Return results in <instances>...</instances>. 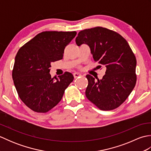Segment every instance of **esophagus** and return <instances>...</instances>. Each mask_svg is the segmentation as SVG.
<instances>
[{
	"label": "esophagus",
	"instance_id": "esophagus-1",
	"mask_svg": "<svg viewBox=\"0 0 151 151\" xmlns=\"http://www.w3.org/2000/svg\"><path fill=\"white\" fill-rule=\"evenodd\" d=\"M73 76H74V77H75V78H76L79 77V76H81V74L80 73L75 72V73H73Z\"/></svg>",
	"mask_w": 151,
	"mask_h": 151
}]
</instances>
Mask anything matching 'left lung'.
Segmentation results:
<instances>
[{
  "label": "left lung",
  "instance_id": "left-lung-1",
  "mask_svg": "<svg viewBox=\"0 0 151 151\" xmlns=\"http://www.w3.org/2000/svg\"><path fill=\"white\" fill-rule=\"evenodd\" d=\"M75 41L78 46L88 45L94 60L106 68L101 80L86 75V97L102 110L117 108L136 83V59L129 43L118 33L99 27L81 31Z\"/></svg>",
  "mask_w": 151,
  "mask_h": 151
}]
</instances>
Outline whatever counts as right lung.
<instances>
[{
	"instance_id": "1",
	"label": "right lung",
	"mask_w": 151,
	"mask_h": 151,
	"mask_svg": "<svg viewBox=\"0 0 151 151\" xmlns=\"http://www.w3.org/2000/svg\"><path fill=\"white\" fill-rule=\"evenodd\" d=\"M76 32L46 31L25 43L15 58L12 78L21 101L32 110L45 113L59 103L74 76L65 72L51 78V63L63 58Z\"/></svg>"
}]
</instances>
